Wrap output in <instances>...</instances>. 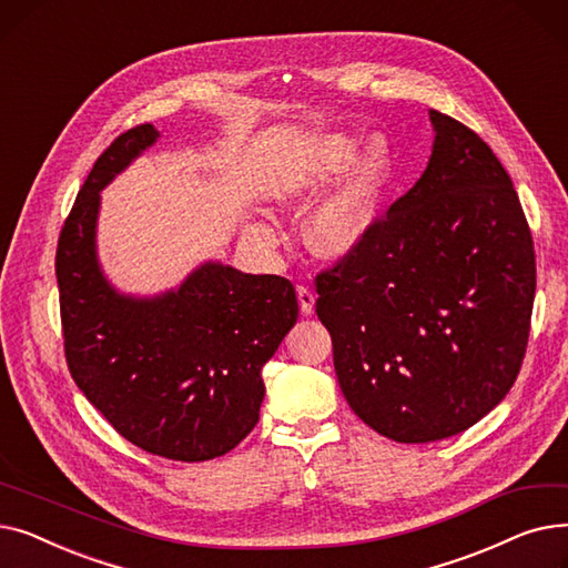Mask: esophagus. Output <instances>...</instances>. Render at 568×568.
Listing matches in <instances>:
<instances>
[{
    "label": "esophagus",
    "mask_w": 568,
    "mask_h": 568,
    "mask_svg": "<svg viewBox=\"0 0 568 568\" xmlns=\"http://www.w3.org/2000/svg\"><path fill=\"white\" fill-rule=\"evenodd\" d=\"M296 296H300L302 313L311 315L315 311V294L306 285H300V287H296Z\"/></svg>",
    "instance_id": "1"
}]
</instances>
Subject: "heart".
Listing matches in <instances>:
<instances>
[{"mask_svg": "<svg viewBox=\"0 0 568 568\" xmlns=\"http://www.w3.org/2000/svg\"><path fill=\"white\" fill-rule=\"evenodd\" d=\"M392 168V146L384 135H373L359 149V138L352 133H317L283 156L268 193L283 206L300 204L334 184L345 171L338 186L315 204L304 223L308 248L320 257L338 260L354 253L371 234ZM251 232L272 234L264 223H251Z\"/></svg>", "mask_w": 568, "mask_h": 568, "instance_id": "1", "label": "heart"}]
</instances>
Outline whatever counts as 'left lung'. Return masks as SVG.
I'll use <instances>...</instances> for the list:
<instances>
[{
  "mask_svg": "<svg viewBox=\"0 0 568 568\" xmlns=\"http://www.w3.org/2000/svg\"><path fill=\"white\" fill-rule=\"evenodd\" d=\"M430 161L364 244L322 272L315 304L347 405L379 435H458L514 386L529 338L534 244L493 149L430 110Z\"/></svg>",
  "mask_w": 568,
  "mask_h": 568,
  "instance_id": "8db88e82",
  "label": "left lung"
}]
</instances>
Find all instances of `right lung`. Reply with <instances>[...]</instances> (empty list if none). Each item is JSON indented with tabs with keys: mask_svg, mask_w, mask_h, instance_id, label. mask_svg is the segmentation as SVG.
<instances>
[{
	"mask_svg": "<svg viewBox=\"0 0 568 568\" xmlns=\"http://www.w3.org/2000/svg\"><path fill=\"white\" fill-rule=\"evenodd\" d=\"M159 135L152 124L122 133L87 174L57 244L59 308L67 364L87 400L146 454L200 463L255 428L262 366L300 304L287 278L221 262L156 296L110 285L97 255L101 191Z\"/></svg>",
	"mask_w": 568,
	"mask_h": 568,
	"instance_id": "1",
	"label": "right lung"
}]
</instances>
